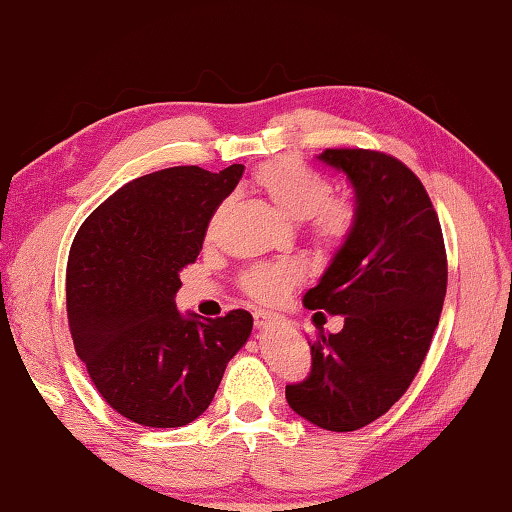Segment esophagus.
I'll list each match as a JSON object with an SVG mask.
<instances>
[{
  "mask_svg": "<svg viewBox=\"0 0 512 512\" xmlns=\"http://www.w3.org/2000/svg\"><path fill=\"white\" fill-rule=\"evenodd\" d=\"M253 318H255V327L257 329H266V327H271V325L280 323V320H282V316L273 314V311H264V309L253 311Z\"/></svg>",
  "mask_w": 512,
  "mask_h": 512,
  "instance_id": "esophagus-1",
  "label": "esophagus"
}]
</instances>
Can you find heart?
Masks as SVG:
<instances>
[{"label": "heart", "instance_id": "1", "mask_svg": "<svg viewBox=\"0 0 512 512\" xmlns=\"http://www.w3.org/2000/svg\"><path fill=\"white\" fill-rule=\"evenodd\" d=\"M253 185L280 214L305 221L318 248L334 250L350 239L357 225V207L345 198H332V183L298 158H275L253 173ZM302 268L296 262L255 264L241 273L239 284L250 298L275 305L300 284Z\"/></svg>", "mask_w": 512, "mask_h": 512}]
</instances>
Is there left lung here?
<instances>
[{
    "mask_svg": "<svg viewBox=\"0 0 512 512\" xmlns=\"http://www.w3.org/2000/svg\"><path fill=\"white\" fill-rule=\"evenodd\" d=\"M318 160L350 178L357 225L302 302L345 325L318 327L309 375L287 386V402L320 429L354 431L418 375L443 311L447 253L427 189L404 162L370 149H325Z\"/></svg>",
    "mask_w": 512,
    "mask_h": 512,
    "instance_id": "8db88e82",
    "label": "left lung"
}]
</instances>
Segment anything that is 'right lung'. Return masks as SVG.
I'll return each mask as SVG.
<instances>
[{"label": "right lung", "mask_w": 512, "mask_h": 512, "mask_svg": "<svg viewBox=\"0 0 512 512\" xmlns=\"http://www.w3.org/2000/svg\"><path fill=\"white\" fill-rule=\"evenodd\" d=\"M244 164L219 173L171 167L106 198L76 232L67 259V320L92 384L144 427H183L214 400L253 316H183L180 271L201 253L207 225Z\"/></svg>", "instance_id": "right-lung-1"}]
</instances>
